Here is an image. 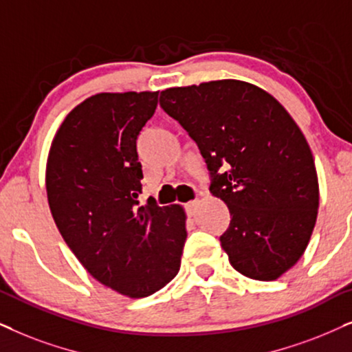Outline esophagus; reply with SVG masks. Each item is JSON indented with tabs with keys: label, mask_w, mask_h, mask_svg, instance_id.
Instances as JSON below:
<instances>
[{
	"label": "esophagus",
	"mask_w": 352,
	"mask_h": 352,
	"mask_svg": "<svg viewBox=\"0 0 352 352\" xmlns=\"http://www.w3.org/2000/svg\"><path fill=\"white\" fill-rule=\"evenodd\" d=\"M198 204H199L198 199H193V201H190V203H186V210H188L190 215H195Z\"/></svg>",
	"instance_id": "obj_1"
}]
</instances>
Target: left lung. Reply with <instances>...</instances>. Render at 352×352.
<instances>
[{
  "instance_id": "obj_1",
  "label": "left lung",
  "mask_w": 352,
  "mask_h": 352,
  "mask_svg": "<svg viewBox=\"0 0 352 352\" xmlns=\"http://www.w3.org/2000/svg\"><path fill=\"white\" fill-rule=\"evenodd\" d=\"M159 104L198 144L210 193L230 210L220 245L233 269L282 277L306 251L318 209L316 164L296 122L270 93L233 78L167 88Z\"/></svg>"
}]
</instances>
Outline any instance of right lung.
<instances>
[{
	"label": "right lung",
	"mask_w": 352,
	"mask_h": 352,
	"mask_svg": "<svg viewBox=\"0 0 352 352\" xmlns=\"http://www.w3.org/2000/svg\"><path fill=\"white\" fill-rule=\"evenodd\" d=\"M159 91L98 93L65 116L46 161L56 227L88 274L129 298L159 292L179 274L186 240L180 204L140 206L137 137Z\"/></svg>",
	"instance_id": "1"
}]
</instances>
